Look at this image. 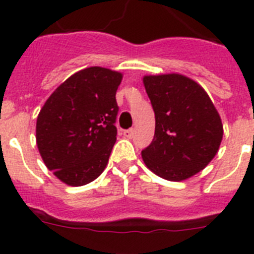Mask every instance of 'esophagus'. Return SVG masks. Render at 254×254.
<instances>
[{"instance_id": "1", "label": "esophagus", "mask_w": 254, "mask_h": 254, "mask_svg": "<svg viewBox=\"0 0 254 254\" xmlns=\"http://www.w3.org/2000/svg\"><path fill=\"white\" fill-rule=\"evenodd\" d=\"M133 134H134L133 128H129V129H126V131H123V136L127 138H132L133 137Z\"/></svg>"}]
</instances>
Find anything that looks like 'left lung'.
<instances>
[{
    "label": "left lung",
    "mask_w": 254,
    "mask_h": 254,
    "mask_svg": "<svg viewBox=\"0 0 254 254\" xmlns=\"http://www.w3.org/2000/svg\"><path fill=\"white\" fill-rule=\"evenodd\" d=\"M143 86L155 113V134L141 151L154 174L181 182L205 169L223 140L219 112L205 89L181 73L146 75Z\"/></svg>",
    "instance_id": "left-lung-1"
}]
</instances>
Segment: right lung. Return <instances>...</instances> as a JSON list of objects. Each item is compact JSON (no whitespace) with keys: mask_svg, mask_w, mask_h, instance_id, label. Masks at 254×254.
I'll list each match as a JSON object with an SVG mask.
<instances>
[{"mask_svg":"<svg viewBox=\"0 0 254 254\" xmlns=\"http://www.w3.org/2000/svg\"><path fill=\"white\" fill-rule=\"evenodd\" d=\"M123 75L94 66L56 89L37 118V146L64 185L80 187L104 172L117 140V89Z\"/></svg>","mask_w":254,"mask_h":254,"instance_id":"right-lung-1","label":"right lung"}]
</instances>
